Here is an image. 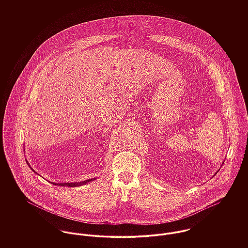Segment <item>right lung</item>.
Returning <instances> with one entry per match:
<instances>
[{
    "label": "right lung",
    "instance_id": "obj_1",
    "mask_svg": "<svg viewBox=\"0 0 248 248\" xmlns=\"http://www.w3.org/2000/svg\"><path fill=\"white\" fill-rule=\"evenodd\" d=\"M34 171V170H33ZM92 179H88V180H84V181H81V182H65V183H52V184H55V185H60V186H69V187H76V186H80V185H83V184H86L88 183L89 181H91Z\"/></svg>",
    "mask_w": 248,
    "mask_h": 248
}]
</instances>
